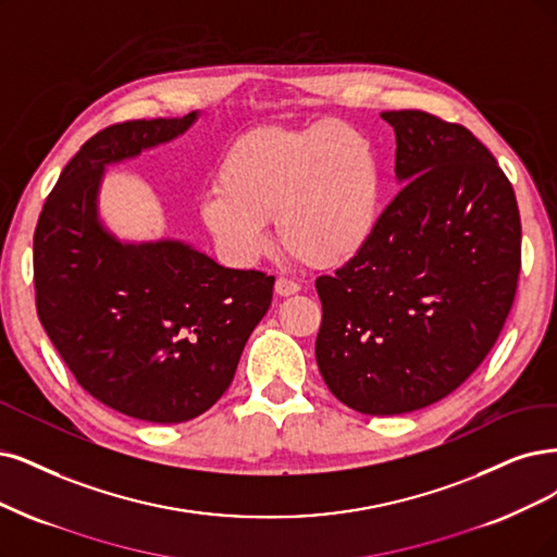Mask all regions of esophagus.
<instances>
[{"instance_id":"34e87169","label":"esophagus","mask_w":557,"mask_h":557,"mask_svg":"<svg viewBox=\"0 0 557 557\" xmlns=\"http://www.w3.org/2000/svg\"><path fill=\"white\" fill-rule=\"evenodd\" d=\"M298 292H300L298 282H294L289 277H277V282H275V294L277 296H294Z\"/></svg>"}]
</instances>
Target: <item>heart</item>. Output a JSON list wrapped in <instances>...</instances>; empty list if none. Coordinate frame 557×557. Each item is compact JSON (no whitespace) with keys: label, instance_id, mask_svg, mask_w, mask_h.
Wrapping results in <instances>:
<instances>
[{"label":"heart","instance_id":"obj_1","mask_svg":"<svg viewBox=\"0 0 557 557\" xmlns=\"http://www.w3.org/2000/svg\"><path fill=\"white\" fill-rule=\"evenodd\" d=\"M381 174L372 141L339 121L302 128L261 126L236 137L220 158L218 185L199 218L232 265L271 252L280 240L314 268L351 261L379 220Z\"/></svg>","mask_w":557,"mask_h":557}]
</instances>
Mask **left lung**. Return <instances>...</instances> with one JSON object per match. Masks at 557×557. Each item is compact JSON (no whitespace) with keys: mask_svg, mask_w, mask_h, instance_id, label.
<instances>
[{"mask_svg":"<svg viewBox=\"0 0 557 557\" xmlns=\"http://www.w3.org/2000/svg\"><path fill=\"white\" fill-rule=\"evenodd\" d=\"M381 116L407 185L362 250L317 277V364L348 408L401 416L455 393L496 344L517 296L521 218L468 128L422 110Z\"/></svg>","mask_w":557,"mask_h":557,"instance_id":"left-lung-1","label":"left lung"}]
</instances>
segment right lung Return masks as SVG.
Returning a JSON list of instances; mask_svg holds the SVG:
<instances>
[{
	"mask_svg": "<svg viewBox=\"0 0 557 557\" xmlns=\"http://www.w3.org/2000/svg\"><path fill=\"white\" fill-rule=\"evenodd\" d=\"M195 121L190 112L96 133L61 172L34 232L36 312L59 356L100 404L158 424L193 420L224 395L275 284L181 240L121 243L98 218L106 164Z\"/></svg>",
	"mask_w": 557,
	"mask_h": 557,
	"instance_id": "1",
	"label": "right lung"
}]
</instances>
